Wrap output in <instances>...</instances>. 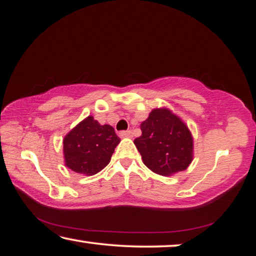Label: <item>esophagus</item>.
Wrapping results in <instances>:
<instances>
[{"label":"esophagus","instance_id":"obj_1","mask_svg":"<svg viewBox=\"0 0 256 256\" xmlns=\"http://www.w3.org/2000/svg\"><path fill=\"white\" fill-rule=\"evenodd\" d=\"M120 137H132V130L120 132Z\"/></svg>","mask_w":256,"mask_h":256}]
</instances>
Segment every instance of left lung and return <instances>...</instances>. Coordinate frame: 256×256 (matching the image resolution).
Instances as JSON below:
<instances>
[{
    "label": "left lung",
    "mask_w": 256,
    "mask_h": 256,
    "mask_svg": "<svg viewBox=\"0 0 256 256\" xmlns=\"http://www.w3.org/2000/svg\"><path fill=\"white\" fill-rule=\"evenodd\" d=\"M142 135L134 143L151 171L168 176L184 171L192 160V137L179 116L168 108H154L140 124Z\"/></svg>",
    "instance_id": "obj_1"
}]
</instances>
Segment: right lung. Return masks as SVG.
Listing matches in <instances>:
<instances>
[{
	"label": "right lung",
	"mask_w": 256,
	"mask_h": 256,
	"mask_svg": "<svg viewBox=\"0 0 256 256\" xmlns=\"http://www.w3.org/2000/svg\"><path fill=\"white\" fill-rule=\"evenodd\" d=\"M120 140L112 126L88 116L64 137L66 165L76 173L94 176L108 164Z\"/></svg>",
	"instance_id": "1"
}]
</instances>
